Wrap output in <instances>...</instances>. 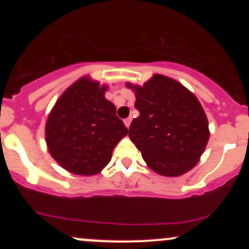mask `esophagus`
<instances>
[{"mask_svg":"<svg viewBox=\"0 0 249 249\" xmlns=\"http://www.w3.org/2000/svg\"><path fill=\"white\" fill-rule=\"evenodd\" d=\"M131 118H126V119L124 120V124H125V126L127 127V129H129V126H130V124H131Z\"/></svg>","mask_w":249,"mask_h":249,"instance_id":"esophagus-1","label":"esophagus"}]
</instances>
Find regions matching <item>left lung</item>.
<instances>
[{
  "mask_svg": "<svg viewBox=\"0 0 249 249\" xmlns=\"http://www.w3.org/2000/svg\"><path fill=\"white\" fill-rule=\"evenodd\" d=\"M135 91L140 115L132 120L129 137L150 170L178 177L199 162L210 139L208 120L190 90L172 78L154 74Z\"/></svg>",
  "mask_w": 249,
  "mask_h": 249,
  "instance_id": "1",
  "label": "left lung"
}]
</instances>
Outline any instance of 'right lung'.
<instances>
[{
  "mask_svg": "<svg viewBox=\"0 0 249 249\" xmlns=\"http://www.w3.org/2000/svg\"><path fill=\"white\" fill-rule=\"evenodd\" d=\"M108 87L89 76L70 85L57 99L46 123V142L53 159L80 176L101 172L127 129L115 106L105 97Z\"/></svg>",
  "mask_w": 249,
  "mask_h": 249,
  "instance_id": "obj_1",
  "label": "right lung"
}]
</instances>
